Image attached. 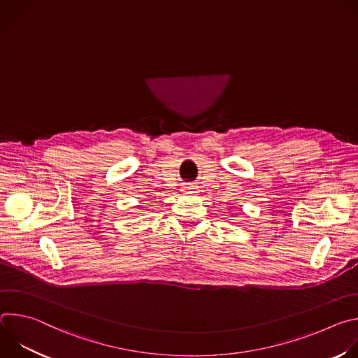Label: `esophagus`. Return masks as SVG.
Here are the masks:
<instances>
[{
    "mask_svg": "<svg viewBox=\"0 0 358 358\" xmlns=\"http://www.w3.org/2000/svg\"><path fill=\"white\" fill-rule=\"evenodd\" d=\"M184 192H196V191H195V187H194V185L187 184V185H184Z\"/></svg>",
    "mask_w": 358,
    "mask_h": 358,
    "instance_id": "esophagus-1",
    "label": "esophagus"
}]
</instances>
